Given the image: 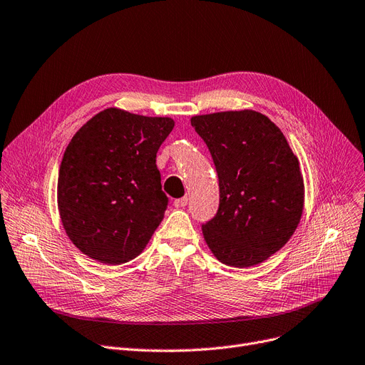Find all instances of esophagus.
<instances>
[{
	"instance_id": "obj_1",
	"label": "esophagus",
	"mask_w": 365,
	"mask_h": 365,
	"mask_svg": "<svg viewBox=\"0 0 365 365\" xmlns=\"http://www.w3.org/2000/svg\"><path fill=\"white\" fill-rule=\"evenodd\" d=\"M175 207L176 208H183V207H186L187 205V197H182V198H178V200H175Z\"/></svg>"
}]
</instances>
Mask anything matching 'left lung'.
I'll return each mask as SVG.
<instances>
[{
    "label": "left lung",
    "mask_w": 365,
    "mask_h": 365,
    "mask_svg": "<svg viewBox=\"0 0 365 365\" xmlns=\"http://www.w3.org/2000/svg\"><path fill=\"white\" fill-rule=\"evenodd\" d=\"M219 178V208L202 223L207 245L222 263L255 266L289 241L303 212L299 161L281 130L263 113L197 115Z\"/></svg>",
    "instance_id": "8db88e82"
}]
</instances>
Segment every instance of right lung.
I'll list each match as a JSON object with an SVG mask.
<instances>
[{
    "label": "right lung",
    "mask_w": 365,
    "mask_h": 365,
    "mask_svg": "<svg viewBox=\"0 0 365 365\" xmlns=\"http://www.w3.org/2000/svg\"><path fill=\"white\" fill-rule=\"evenodd\" d=\"M171 118L109 108L69 142L57 180L65 231L88 257L121 264L139 256L168 205L157 152Z\"/></svg>",
    "instance_id": "add662e5"
}]
</instances>
